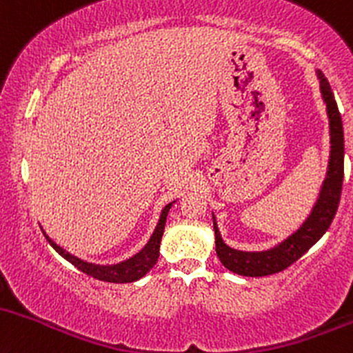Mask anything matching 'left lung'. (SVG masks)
<instances>
[{"instance_id":"obj_1","label":"left lung","mask_w":353,"mask_h":353,"mask_svg":"<svg viewBox=\"0 0 353 353\" xmlns=\"http://www.w3.org/2000/svg\"><path fill=\"white\" fill-rule=\"evenodd\" d=\"M315 73L320 81V93L327 106L328 128H330V157H328L327 173L315 205L299 230H295L292 235L276 243L275 247L262 252H243L228 247L221 239L216 219L213 215L216 255L230 272L243 276H265L282 272L322 239L334 220L343 183V126L339 106H336L325 74L320 70H315Z\"/></svg>"}]
</instances>
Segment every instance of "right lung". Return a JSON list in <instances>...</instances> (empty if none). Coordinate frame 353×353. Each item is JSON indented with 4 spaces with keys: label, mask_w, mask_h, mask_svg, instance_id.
Returning a JSON list of instances; mask_svg holds the SVG:
<instances>
[{
    "label": "right lung",
    "mask_w": 353,
    "mask_h": 353,
    "mask_svg": "<svg viewBox=\"0 0 353 353\" xmlns=\"http://www.w3.org/2000/svg\"><path fill=\"white\" fill-rule=\"evenodd\" d=\"M173 203H175V201H172V203H168L163 210H161L160 220H158L157 227L153 230L150 240L146 241L145 247L138 253H134L133 256H130V259H126L123 262L114 263V265H100V263L86 262V260H81L78 259V256L71 255V253L66 252L65 248H61L59 245L54 243V241L51 240L45 232H43V235L46 236L48 243L63 256V259L68 260L71 265H74L78 270L86 273V275L93 276V279L97 280H101V282L132 283V282H137V280L143 279L146 273L157 265L158 256H160V243H161V236H163V232H165L166 216H168V212Z\"/></svg>",
    "instance_id": "1"
}]
</instances>
